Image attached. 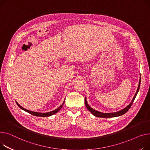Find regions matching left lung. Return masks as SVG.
Masks as SVG:
<instances>
[{
	"instance_id": "8db88e82",
	"label": "left lung",
	"mask_w": 150,
	"mask_h": 150,
	"mask_svg": "<svg viewBox=\"0 0 150 150\" xmlns=\"http://www.w3.org/2000/svg\"><path fill=\"white\" fill-rule=\"evenodd\" d=\"M141 76H140V79H139V85H138V87H137V88L136 92L135 95H134L132 101L127 106H126L123 109L121 110L116 112H113V113H103V112H101L97 111V110H96L92 108L91 106H90L88 104L87 101V98H86V96L84 101H85V105H86L87 108L88 109V110L91 113H92V114L93 115H94L95 116L99 117H117V116H121V115L125 114L128 110L129 108H130V107L132 106V104L133 103L134 99L136 97V95H137V93L139 91V88H140V86H141Z\"/></svg>"
}]
</instances>
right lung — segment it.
Instances as JSON below:
<instances>
[{
  "instance_id": "add662e5",
  "label": "right lung",
  "mask_w": 150,
  "mask_h": 150,
  "mask_svg": "<svg viewBox=\"0 0 150 150\" xmlns=\"http://www.w3.org/2000/svg\"><path fill=\"white\" fill-rule=\"evenodd\" d=\"M64 102H65V99H64L63 103H62V104L61 105H59V107H58L57 108L55 109L54 110H53V111L49 112H46V113H40V112H33V111H31V110H27V109H26V108L22 107L21 105H20V104L16 101V104H17V105H18L20 108H21L22 110H24V111H25V112H26L30 113L31 115H34V116H40V117H47V116H52V115H53L57 113L58 111H59V110H60V109L63 107V105H64Z\"/></svg>"
}]
</instances>
